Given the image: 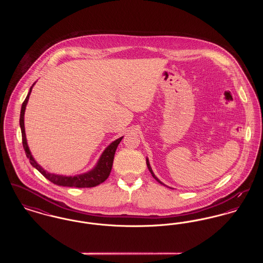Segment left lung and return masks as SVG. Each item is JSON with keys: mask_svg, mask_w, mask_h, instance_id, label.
Instances as JSON below:
<instances>
[{"mask_svg": "<svg viewBox=\"0 0 263 263\" xmlns=\"http://www.w3.org/2000/svg\"><path fill=\"white\" fill-rule=\"evenodd\" d=\"M146 163H147V166H148V168H149V171H150L151 174H152V175H153V177H154V178H155V179H156V180H157L159 183H161V184L164 185L163 182H162V181H161V180H160V179H159V178H158V177L155 175V174L153 173V170H152V167H151L150 162H149V159H148V158L146 159Z\"/></svg>", "mask_w": 263, "mask_h": 263, "instance_id": "obj_1", "label": "left lung"}]
</instances>
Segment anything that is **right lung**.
I'll use <instances>...</instances> for the list:
<instances>
[{"label":"right lung","instance_id":"obj_1","mask_svg":"<svg viewBox=\"0 0 263 263\" xmlns=\"http://www.w3.org/2000/svg\"><path fill=\"white\" fill-rule=\"evenodd\" d=\"M34 85H35V83L31 86V88H29V91H28V93L25 98V101L23 102L22 109H21V116H20V126H21V130H22L23 145H24V149L25 151V155H26L27 159L29 160L30 164L33 167H35L41 175L45 176L48 180H50L51 182H53L54 184L60 185V186L78 188L95 187L100 183H102L104 180L107 179V177L110 175V172H111V168H112L114 154H115V151L117 149V146L119 145V143L123 139V136L116 139L115 141H113L111 144H109L105 148V150L103 151L102 154L100 155V159H99L97 164L90 171H88L85 174L74 175V176H71V175L66 176V175H56V174L48 173L34 160L33 156L31 155V152L29 150V147L27 145L26 136H25V108H26V104L28 102L29 96L31 93V90H32V88H33Z\"/></svg>","mask_w":263,"mask_h":263}]
</instances>
